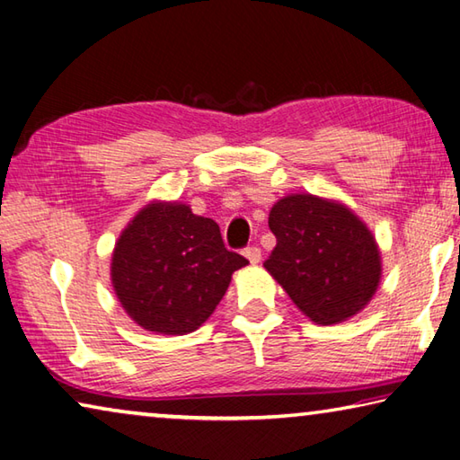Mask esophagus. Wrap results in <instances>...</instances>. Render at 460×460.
Wrapping results in <instances>:
<instances>
[{"label": "esophagus", "mask_w": 460, "mask_h": 460, "mask_svg": "<svg viewBox=\"0 0 460 460\" xmlns=\"http://www.w3.org/2000/svg\"><path fill=\"white\" fill-rule=\"evenodd\" d=\"M243 255L252 263H258L261 260V249L255 247V245H249V247L243 249Z\"/></svg>", "instance_id": "esophagus-1"}]
</instances>
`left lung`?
Instances as JSON below:
<instances>
[{
	"instance_id": "8db88e82",
	"label": "left lung",
	"mask_w": 460,
	"mask_h": 460,
	"mask_svg": "<svg viewBox=\"0 0 460 460\" xmlns=\"http://www.w3.org/2000/svg\"><path fill=\"white\" fill-rule=\"evenodd\" d=\"M276 247L263 261L292 302L316 324H337L359 313L381 278L371 231L337 202L290 194L270 211Z\"/></svg>"
}]
</instances>
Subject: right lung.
<instances>
[{
  "label": "right lung",
  "mask_w": 460,
  "mask_h": 460,
  "mask_svg": "<svg viewBox=\"0 0 460 460\" xmlns=\"http://www.w3.org/2000/svg\"><path fill=\"white\" fill-rule=\"evenodd\" d=\"M219 225L181 202L144 207L115 243L111 279L126 313L146 331L186 334L213 314L231 274L247 266Z\"/></svg>",
  "instance_id": "obj_1"
}]
</instances>
